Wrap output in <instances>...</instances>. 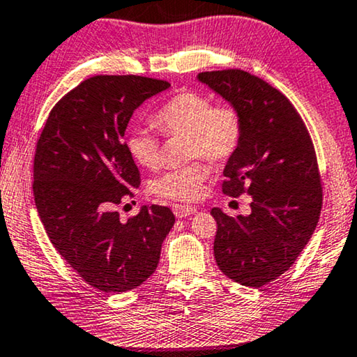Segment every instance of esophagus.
I'll return each mask as SVG.
<instances>
[{
  "mask_svg": "<svg viewBox=\"0 0 357 357\" xmlns=\"http://www.w3.org/2000/svg\"><path fill=\"white\" fill-rule=\"evenodd\" d=\"M172 211L175 213V217L177 218H183V217H188V215H193V213L197 211V207L193 206H182V204H175L172 207Z\"/></svg>",
  "mask_w": 357,
  "mask_h": 357,
  "instance_id": "obj_1",
  "label": "esophagus"
}]
</instances>
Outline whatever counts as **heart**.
<instances>
[{"mask_svg":"<svg viewBox=\"0 0 357 357\" xmlns=\"http://www.w3.org/2000/svg\"><path fill=\"white\" fill-rule=\"evenodd\" d=\"M155 126L167 137L186 135L188 158L204 156L215 164L234 156L244 132L243 114L234 103L213 105L209 97L196 91H183L172 97L156 113ZM126 145L139 166L160 167L161 144L155 134L135 129L128 135ZM209 175L207 164L195 161L162 174L151 183V193L172 201H196Z\"/></svg>","mask_w":357,"mask_h":357,"instance_id":"b5f03b06","label":"heart"}]
</instances>
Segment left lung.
<instances>
[{"label":"left lung","mask_w":357,"mask_h":357,"mask_svg":"<svg viewBox=\"0 0 357 357\" xmlns=\"http://www.w3.org/2000/svg\"><path fill=\"white\" fill-rule=\"evenodd\" d=\"M197 79L243 114V140L225 166L222 191L252 197L248 217L211 211L217 222L213 255L234 282L261 287L294 265L319 222L314 145L289 98L259 76L229 68L204 71Z\"/></svg>","instance_id":"obj_1"}]
</instances>
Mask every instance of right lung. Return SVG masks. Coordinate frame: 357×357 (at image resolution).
<instances>
[{"instance_id":"obj_1","label":"right lung","mask_w":357,"mask_h":357,"mask_svg":"<svg viewBox=\"0 0 357 357\" xmlns=\"http://www.w3.org/2000/svg\"><path fill=\"white\" fill-rule=\"evenodd\" d=\"M171 86L137 75H97L49 113L33 161V195L60 257L105 294L139 287L155 273L175 223L169 207L144 206L128 222L116 207L134 196L140 172L124 132L146 98Z\"/></svg>"}]
</instances>
